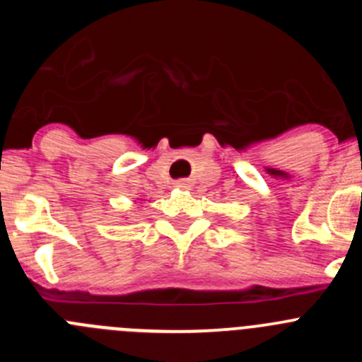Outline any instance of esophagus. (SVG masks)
I'll return each instance as SVG.
<instances>
[{
	"label": "esophagus",
	"mask_w": 362,
	"mask_h": 362,
	"mask_svg": "<svg viewBox=\"0 0 362 362\" xmlns=\"http://www.w3.org/2000/svg\"><path fill=\"white\" fill-rule=\"evenodd\" d=\"M175 187L177 188H190V181H185V179H181V181H177V183H175Z\"/></svg>",
	"instance_id": "34e87169"
}]
</instances>
